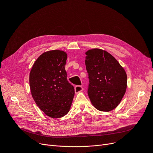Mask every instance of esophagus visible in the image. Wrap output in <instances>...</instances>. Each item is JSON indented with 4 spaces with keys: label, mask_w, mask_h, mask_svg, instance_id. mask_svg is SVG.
Segmentation results:
<instances>
[{
    "label": "esophagus",
    "mask_w": 153,
    "mask_h": 153,
    "mask_svg": "<svg viewBox=\"0 0 153 153\" xmlns=\"http://www.w3.org/2000/svg\"><path fill=\"white\" fill-rule=\"evenodd\" d=\"M83 91V87L82 85H76L75 87V91L76 93H78Z\"/></svg>",
    "instance_id": "34e87169"
}]
</instances>
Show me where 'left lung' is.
<instances>
[{
  "label": "left lung",
  "mask_w": 153,
  "mask_h": 153,
  "mask_svg": "<svg viewBox=\"0 0 153 153\" xmlns=\"http://www.w3.org/2000/svg\"><path fill=\"white\" fill-rule=\"evenodd\" d=\"M85 54L89 79L88 95L96 109L108 112L117 107L125 94L126 73L117 60L106 51L94 48Z\"/></svg>",
  "instance_id": "left-lung-1"
}]
</instances>
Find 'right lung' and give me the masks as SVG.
<instances>
[{"mask_svg":"<svg viewBox=\"0 0 153 153\" xmlns=\"http://www.w3.org/2000/svg\"><path fill=\"white\" fill-rule=\"evenodd\" d=\"M67 54L51 50L41 54L30 73L31 94L36 105L48 116L66 115L75 95L74 87L67 80L65 67Z\"/></svg>","mask_w":153,"mask_h":153,"instance_id":"obj_1","label":"right lung"}]
</instances>
